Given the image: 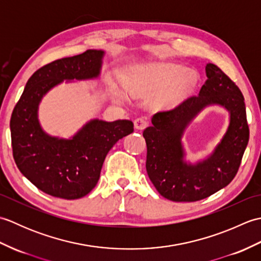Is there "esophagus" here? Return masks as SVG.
I'll return each mask as SVG.
<instances>
[{
    "mask_svg": "<svg viewBox=\"0 0 261 261\" xmlns=\"http://www.w3.org/2000/svg\"><path fill=\"white\" fill-rule=\"evenodd\" d=\"M148 126V121L146 118H143V116H140V118H137L135 120V127L138 130H143L145 127Z\"/></svg>",
    "mask_w": 261,
    "mask_h": 261,
    "instance_id": "esophagus-1",
    "label": "esophagus"
}]
</instances>
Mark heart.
I'll return each mask as SVG.
<instances>
[{"mask_svg":"<svg viewBox=\"0 0 261 261\" xmlns=\"http://www.w3.org/2000/svg\"><path fill=\"white\" fill-rule=\"evenodd\" d=\"M196 77L187 73L185 66L177 64H158L137 66L124 77L123 85L130 93H145L165 88L159 96L160 103L171 105L191 91Z\"/></svg>","mask_w":261,"mask_h":261,"instance_id":"obj_1","label":"heart"}]
</instances>
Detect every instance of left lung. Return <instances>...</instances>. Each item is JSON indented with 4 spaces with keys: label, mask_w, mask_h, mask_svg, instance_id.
<instances>
[{
    "label": "left lung",
    "mask_w": 261,
    "mask_h": 261,
    "mask_svg": "<svg viewBox=\"0 0 261 261\" xmlns=\"http://www.w3.org/2000/svg\"><path fill=\"white\" fill-rule=\"evenodd\" d=\"M198 95L152 116L143 131L147 143L146 169L160 195L174 202H196L229 185L240 167L249 141L246 105L240 88L214 64ZM218 103L230 112V124L213 154L195 165L184 162L181 136L199 110Z\"/></svg>",
    "instance_id": "1"
}]
</instances>
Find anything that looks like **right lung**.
Returning <instances> with one entry per match:
<instances>
[{"mask_svg": "<svg viewBox=\"0 0 261 261\" xmlns=\"http://www.w3.org/2000/svg\"><path fill=\"white\" fill-rule=\"evenodd\" d=\"M104 51L90 49L39 68L27 82L13 109L10 129L14 162L33 185L49 195L76 199L96 186L107 157L116 142L134 132L130 120H92L70 139L47 135L38 120L42 96L64 80L96 79Z\"/></svg>", "mask_w": 261, "mask_h": 261, "instance_id": "add662e5", "label": "right lung"}]
</instances>
